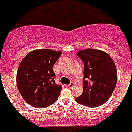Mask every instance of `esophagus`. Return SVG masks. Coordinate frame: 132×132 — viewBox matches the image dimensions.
I'll return each instance as SVG.
<instances>
[{
	"mask_svg": "<svg viewBox=\"0 0 132 132\" xmlns=\"http://www.w3.org/2000/svg\"><path fill=\"white\" fill-rule=\"evenodd\" d=\"M67 87H68L69 89H72L74 87V83L73 82H71V83L69 84V85H67Z\"/></svg>",
	"mask_w": 132,
	"mask_h": 132,
	"instance_id": "esophagus-1",
	"label": "esophagus"
}]
</instances>
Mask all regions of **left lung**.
Returning <instances> with one entry per match:
<instances>
[{"label":"left lung","instance_id":"8db88e82","mask_svg":"<svg viewBox=\"0 0 132 132\" xmlns=\"http://www.w3.org/2000/svg\"><path fill=\"white\" fill-rule=\"evenodd\" d=\"M84 62L83 92L75 100L89 108L103 105L116 88L118 73L116 64L106 52L85 49L77 52Z\"/></svg>","mask_w":132,"mask_h":132}]
</instances>
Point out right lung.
Masks as SVG:
<instances>
[{
    "mask_svg": "<svg viewBox=\"0 0 132 132\" xmlns=\"http://www.w3.org/2000/svg\"><path fill=\"white\" fill-rule=\"evenodd\" d=\"M61 51L39 49L24 56L16 72V85L26 103L35 108H46L55 103L61 87L54 82L53 67Z\"/></svg>",
    "mask_w": 132,
    "mask_h": 132,
    "instance_id": "add662e5",
    "label": "right lung"
}]
</instances>
